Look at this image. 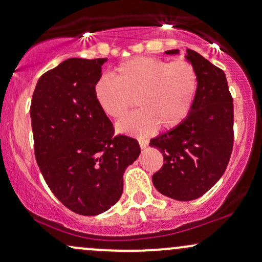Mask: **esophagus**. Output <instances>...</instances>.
<instances>
[{
    "mask_svg": "<svg viewBox=\"0 0 262 262\" xmlns=\"http://www.w3.org/2000/svg\"><path fill=\"white\" fill-rule=\"evenodd\" d=\"M139 145H140L141 149H145L146 146L149 145V141L146 139H139Z\"/></svg>",
    "mask_w": 262,
    "mask_h": 262,
    "instance_id": "obj_1",
    "label": "esophagus"
}]
</instances>
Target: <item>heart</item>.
<instances>
[{
	"label": "heart",
	"instance_id": "heart-1",
	"mask_svg": "<svg viewBox=\"0 0 262 262\" xmlns=\"http://www.w3.org/2000/svg\"><path fill=\"white\" fill-rule=\"evenodd\" d=\"M197 87V74L188 61L135 58L116 68L113 80L101 77L93 92L112 119L123 118L135 101L139 111L119 122L117 130L148 135L156 127L172 130L182 124L193 107Z\"/></svg>",
	"mask_w": 262,
	"mask_h": 262
}]
</instances>
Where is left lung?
Instances as JSON below:
<instances>
[{"instance_id": "1", "label": "left lung", "mask_w": 262, "mask_h": 262, "mask_svg": "<svg viewBox=\"0 0 262 262\" xmlns=\"http://www.w3.org/2000/svg\"><path fill=\"white\" fill-rule=\"evenodd\" d=\"M186 59L198 79L191 113L177 128L150 140V146L164 156L152 183L160 193L176 201L196 200L217 183L227 169L234 140L233 98L223 70L193 50H187Z\"/></svg>"}]
</instances>
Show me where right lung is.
Returning <instances> with one entry per match:
<instances>
[{
  "label": "right lung",
  "instance_id": "obj_1",
  "mask_svg": "<svg viewBox=\"0 0 262 262\" xmlns=\"http://www.w3.org/2000/svg\"><path fill=\"white\" fill-rule=\"evenodd\" d=\"M107 59L71 58L41 75L31 104L37 164L58 200L81 215H97L122 196L123 173L139 143L113 135L95 98Z\"/></svg>",
  "mask_w": 262,
  "mask_h": 262
}]
</instances>
